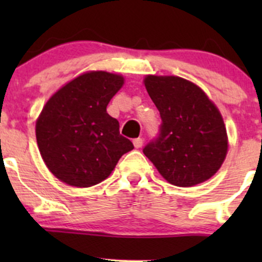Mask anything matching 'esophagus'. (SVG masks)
<instances>
[{"label":"esophagus","instance_id":"1","mask_svg":"<svg viewBox=\"0 0 262 262\" xmlns=\"http://www.w3.org/2000/svg\"><path fill=\"white\" fill-rule=\"evenodd\" d=\"M133 144H134V147H136V148H141L142 146H143V139H142V138H136L133 141Z\"/></svg>","mask_w":262,"mask_h":262}]
</instances>
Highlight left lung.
Instances as JSON below:
<instances>
[{
	"label": "left lung",
	"instance_id": "8db88e82",
	"mask_svg": "<svg viewBox=\"0 0 262 262\" xmlns=\"http://www.w3.org/2000/svg\"><path fill=\"white\" fill-rule=\"evenodd\" d=\"M144 84L162 120L144 155L176 186H194L212 178L228 149L215 105L200 87L181 77L147 76Z\"/></svg>",
	"mask_w": 262,
	"mask_h": 262
}]
</instances>
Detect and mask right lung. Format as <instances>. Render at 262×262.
<instances>
[{
	"mask_svg": "<svg viewBox=\"0 0 262 262\" xmlns=\"http://www.w3.org/2000/svg\"><path fill=\"white\" fill-rule=\"evenodd\" d=\"M124 78L89 72L55 92L36 121V142L50 172L60 181L89 187L107 178L124 153L134 148L106 113Z\"/></svg>",
	"mask_w": 262,
	"mask_h": 262,
	"instance_id": "1",
	"label": "right lung"
}]
</instances>
